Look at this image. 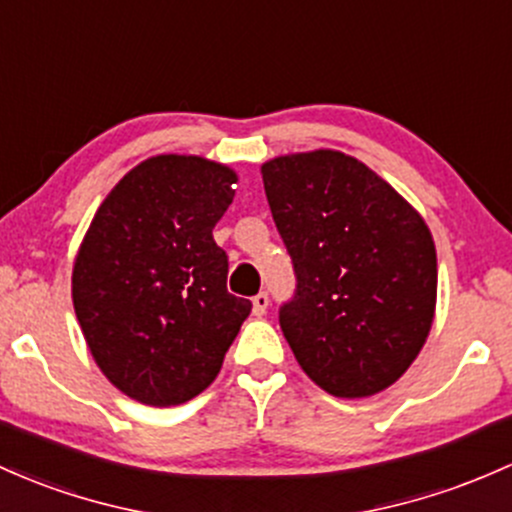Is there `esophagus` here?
Segmentation results:
<instances>
[{"label": "esophagus", "mask_w": 512, "mask_h": 512, "mask_svg": "<svg viewBox=\"0 0 512 512\" xmlns=\"http://www.w3.org/2000/svg\"><path fill=\"white\" fill-rule=\"evenodd\" d=\"M267 308H269V296L265 291H260V294L252 299V313H255V316H265Z\"/></svg>", "instance_id": "esophagus-1"}]
</instances>
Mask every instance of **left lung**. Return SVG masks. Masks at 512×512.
Returning a JSON list of instances; mask_svg holds the SVG:
<instances>
[{
    "instance_id": "left-lung-1",
    "label": "left lung",
    "mask_w": 512,
    "mask_h": 512,
    "mask_svg": "<svg viewBox=\"0 0 512 512\" xmlns=\"http://www.w3.org/2000/svg\"><path fill=\"white\" fill-rule=\"evenodd\" d=\"M262 182L294 262L279 325L296 362L338 398L389 389L435 318L437 255L423 216L338 150L274 157Z\"/></svg>"
}]
</instances>
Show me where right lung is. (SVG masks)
I'll return each mask as SVG.
<instances>
[{
    "label": "right lung",
    "mask_w": 512,
    "mask_h": 512,
    "mask_svg": "<svg viewBox=\"0 0 512 512\" xmlns=\"http://www.w3.org/2000/svg\"><path fill=\"white\" fill-rule=\"evenodd\" d=\"M238 174L196 155L133 167L94 213L72 303L97 367L145 406H179L221 372L252 303L228 294L213 240Z\"/></svg>",
    "instance_id": "obj_1"
}]
</instances>
